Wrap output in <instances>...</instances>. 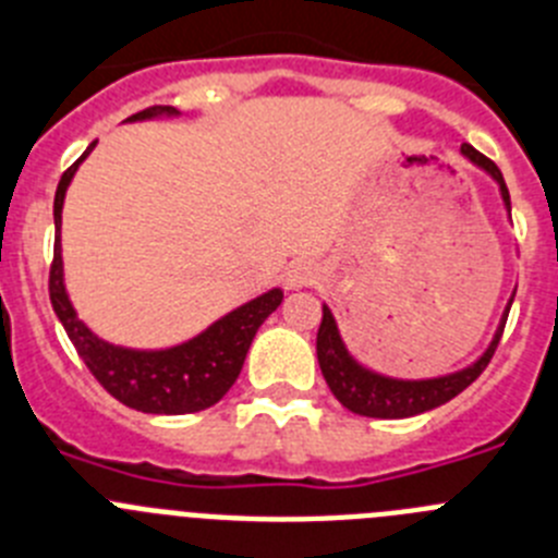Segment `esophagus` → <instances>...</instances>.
<instances>
[{"mask_svg":"<svg viewBox=\"0 0 558 558\" xmlns=\"http://www.w3.org/2000/svg\"><path fill=\"white\" fill-rule=\"evenodd\" d=\"M316 278H319V267H316L314 260H308V258L291 260L283 272V280L289 289H303V286L314 283Z\"/></svg>","mask_w":558,"mask_h":558,"instance_id":"esophagus-1","label":"esophagus"}]
</instances>
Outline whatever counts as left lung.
Segmentation results:
<instances>
[{
	"mask_svg": "<svg viewBox=\"0 0 558 558\" xmlns=\"http://www.w3.org/2000/svg\"><path fill=\"white\" fill-rule=\"evenodd\" d=\"M459 153L461 158L470 160L473 167H478L481 172H486L495 183H498L506 217L511 219L509 189H506V180L504 174H500V169L495 167L486 155H481L478 149L470 147V144H461ZM514 291H511L509 303H506L504 314H500L498 328L492 333V341L486 344L484 353H481L473 364L461 366L456 373L436 375V378H395V375H384L378 373V369H373V366L361 364V361L350 353L344 339H341L333 311L323 303V325L316 330V359H319V369H323L325 375V384L330 386L333 398L339 400L344 409L361 416H375V420H403V416L425 414V411L436 409V405H445L448 400H453L456 395H461V391L486 369L492 353L498 348L500 333H504L506 316H509L511 303H514Z\"/></svg>",
	"mask_w": 558,
	"mask_h": 558,
	"instance_id": "1",
	"label": "left lung"
}]
</instances>
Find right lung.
<instances>
[{"label": "right lung", "mask_w": 558, "mask_h": 558, "mask_svg": "<svg viewBox=\"0 0 558 558\" xmlns=\"http://www.w3.org/2000/svg\"><path fill=\"white\" fill-rule=\"evenodd\" d=\"M178 108H147L130 117L128 122H149V119H178ZM97 142L85 149L83 158L63 172L54 192V260L49 272V300L60 325L66 328L74 350L94 378L117 400L144 414H194L210 409L228 395L242 373L247 350L255 333L269 314L283 303V289H269L258 298L247 300L239 308L219 316L217 323L199 330L192 339L172 348H122L94 333L80 319L77 308L66 291L63 275V247H60V225H63V203L66 192Z\"/></svg>", "instance_id": "obj_1"}]
</instances>
